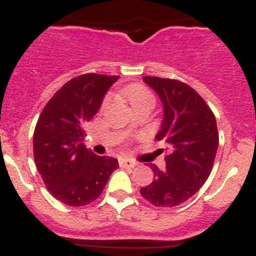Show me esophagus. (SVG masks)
<instances>
[{
  "instance_id": "34e87169",
  "label": "esophagus",
  "mask_w": 256,
  "mask_h": 256,
  "mask_svg": "<svg viewBox=\"0 0 256 256\" xmlns=\"http://www.w3.org/2000/svg\"><path fill=\"white\" fill-rule=\"evenodd\" d=\"M119 164H120V166H124V168H133V166L137 165V162L130 159H122L119 160Z\"/></svg>"
}]
</instances>
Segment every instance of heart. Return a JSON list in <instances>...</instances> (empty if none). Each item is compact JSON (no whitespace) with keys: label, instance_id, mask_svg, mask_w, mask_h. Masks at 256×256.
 Masks as SVG:
<instances>
[{"label":"heart","instance_id":"b5f03b06","mask_svg":"<svg viewBox=\"0 0 256 256\" xmlns=\"http://www.w3.org/2000/svg\"><path fill=\"white\" fill-rule=\"evenodd\" d=\"M124 97L126 100L130 101V106L134 108L137 105H141L144 102H152L154 104V97L151 92L148 91V88H144V86L140 84H133L126 87L123 91ZM108 102V98L105 101V105Z\"/></svg>","mask_w":256,"mask_h":256}]
</instances>
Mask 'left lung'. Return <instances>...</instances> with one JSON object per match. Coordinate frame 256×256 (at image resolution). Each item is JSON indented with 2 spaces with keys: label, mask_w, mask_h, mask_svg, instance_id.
Wrapping results in <instances>:
<instances>
[{
  "label": "left lung",
  "mask_w": 256,
  "mask_h": 256,
  "mask_svg": "<svg viewBox=\"0 0 256 256\" xmlns=\"http://www.w3.org/2000/svg\"><path fill=\"white\" fill-rule=\"evenodd\" d=\"M144 80L162 102L164 119L156 140L166 144L168 151L164 169L150 164L155 177L141 188V195L155 206H177L209 178L219 144L216 116L186 83L159 76H144Z\"/></svg>",
  "instance_id": "obj_1"
}]
</instances>
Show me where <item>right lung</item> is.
Returning a JSON list of instances; mask_svg holds the SVG:
<instances>
[{
    "instance_id": "obj_1",
    "label": "right lung",
    "mask_w": 256,
    "mask_h": 256,
    "mask_svg": "<svg viewBox=\"0 0 256 256\" xmlns=\"http://www.w3.org/2000/svg\"><path fill=\"white\" fill-rule=\"evenodd\" d=\"M119 76L88 73L65 83L38 118L33 154L40 177L56 200L83 206L105 188L118 160L98 156L83 144L84 126L94 116Z\"/></svg>"
}]
</instances>
